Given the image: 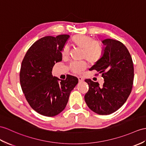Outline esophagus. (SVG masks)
Masks as SVG:
<instances>
[{
	"instance_id": "esophagus-1",
	"label": "esophagus",
	"mask_w": 146,
	"mask_h": 146,
	"mask_svg": "<svg viewBox=\"0 0 146 146\" xmlns=\"http://www.w3.org/2000/svg\"><path fill=\"white\" fill-rule=\"evenodd\" d=\"M78 79H79V82H82V81H84V78L82 77H81V76H79V77H78Z\"/></svg>"
}]
</instances>
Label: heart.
Instances as JSON below:
<instances>
[{"label":"heart","mask_w":146,"mask_h":146,"mask_svg":"<svg viewBox=\"0 0 146 146\" xmlns=\"http://www.w3.org/2000/svg\"><path fill=\"white\" fill-rule=\"evenodd\" d=\"M70 42L75 47L82 49V58L86 59L90 64H95L100 61L104 53L102 43L98 40H94L92 36L85 35H76L70 38ZM69 49L64 46L61 50L62 58L66 59L69 56ZM87 67L85 61L72 62L70 64V69L74 73L79 74Z\"/></svg>","instance_id":"1"}]
</instances>
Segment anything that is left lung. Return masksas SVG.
<instances>
[{"mask_svg":"<svg viewBox=\"0 0 146 146\" xmlns=\"http://www.w3.org/2000/svg\"><path fill=\"white\" fill-rule=\"evenodd\" d=\"M102 42L105 46L104 56L90 70L102 74L104 84L100 87L98 82L85 79L89 89L84 98L92 111L107 115L121 107L128 98L133 88L134 67L128 49L121 42L106 39Z\"/></svg>","mask_w":146,"mask_h":146,"instance_id":"8db88e82","label":"left lung"}]
</instances>
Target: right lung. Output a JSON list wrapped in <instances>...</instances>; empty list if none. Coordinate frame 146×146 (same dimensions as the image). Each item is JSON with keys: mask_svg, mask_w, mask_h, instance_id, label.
Masks as SVG:
<instances>
[{"mask_svg": "<svg viewBox=\"0 0 146 146\" xmlns=\"http://www.w3.org/2000/svg\"><path fill=\"white\" fill-rule=\"evenodd\" d=\"M69 37L40 38L28 49L22 62L20 82L25 97L31 107L43 116H54L62 111L79 80L70 75L66 80L52 75L53 66L62 61L61 50Z\"/></svg>", "mask_w": 146, "mask_h": 146, "instance_id": "right-lung-1", "label": "right lung"}]
</instances>
